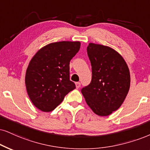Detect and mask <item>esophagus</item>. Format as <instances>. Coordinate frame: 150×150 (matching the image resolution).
Wrapping results in <instances>:
<instances>
[{"mask_svg": "<svg viewBox=\"0 0 150 150\" xmlns=\"http://www.w3.org/2000/svg\"><path fill=\"white\" fill-rule=\"evenodd\" d=\"M75 85H76V88H80L81 83H79V82L75 83Z\"/></svg>", "mask_w": 150, "mask_h": 150, "instance_id": "esophagus-1", "label": "esophagus"}]
</instances>
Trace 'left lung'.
<instances>
[{
	"mask_svg": "<svg viewBox=\"0 0 150 150\" xmlns=\"http://www.w3.org/2000/svg\"><path fill=\"white\" fill-rule=\"evenodd\" d=\"M92 81L81 89L87 104L96 115L108 116L125 101L130 88V72L123 57L108 46L89 43Z\"/></svg>",
	"mask_w": 150,
	"mask_h": 150,
	"instance_id": "1",
	"label": "left lung"
}]
</instances>
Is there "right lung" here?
<instances>
[{"label": "right lung", "mask_w": 150, "mask_h": 150, "mask_svg": "<svg viewBox=\"0 0 150 150\" xmlns=\"http://www.w3.org/2000/svg\"><path fill=\"white\" fill-rule=\"evenodd\" d=\"M80 47L79 41L53 42L41 48L30 60L25 83L30 101L39 110L52 111L75 89L69 80V62Z\"/></svg>", "instance_id": "right-lung-1"}]
</instances>
